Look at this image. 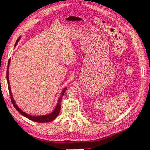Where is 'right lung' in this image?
Returning a JSON list of instances; mask_svg holds the SVG:
<instances>
[{
  "instance_id": "obj_1",
  "label": "right lung",
  "mask_w": 150,
  "mask_h": 150,
  "mask_svg": "<svg viewBox=\"0 0 150 150\" xmlns=\"http://www.w3.org/2000/svg\"><path fill=\"white\" fill-rule=\"evenodd\" d=\"M20 39V37L18 38V40H16V43H15L14 47H16V45H17L18 42H19ZM9 64H10V59L9 60L8 62V64H7V84H8V88H9V94H10V96H11V101H12L13 105H14V108H16V110L18 111V112L20 113V114H21L23 116L25 117L26 118H27L28 119H30V120H32L33 122H38V123H47V122H51L52 120H54V119L57 117V115H59L60 110H61V99H62V96H61L59 99L58 101H57L56 107L55 108L54 110L51 113L47 114V115H41V116H32V115H30V114H27L25 113L24 112L19 108L18 106V105L16 104L15 103L13 97V94L12 93H11V87H10V84H9ZM67 89V87H64V89L61 92V96H63L64 94V93H65V91Z\"/></svg>"
}]
</instances>
